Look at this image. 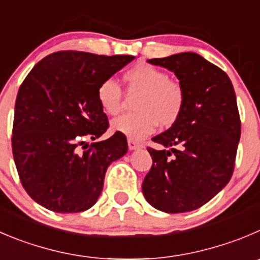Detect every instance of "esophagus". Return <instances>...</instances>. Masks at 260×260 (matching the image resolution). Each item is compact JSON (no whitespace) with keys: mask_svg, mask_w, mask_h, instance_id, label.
Instances as JSON below:
<instances>
[{"mask_svg":"<svg viewBox=\"0 0 260 260\" xmlns=\"http://www.w3.org/2000/svg\"><path fill=\"white\" fill-rule=\"evenodd\" d=\"M127 145H128V149L130 150H135V149H139V148H142V144L138 142H135L134 139H127Z\"/></svg>","mask_w":260,"mask_h":260,"instance_id":"34e87169","label":"esophagus"}]
</instances>
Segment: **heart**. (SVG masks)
<instances>
[{
	"instance_id": "1",
	"label": "heart",
	"mask_w": 260,
	"mask_h": 260,
	"mask_svg": "<svg viewBox=\"0 0 260 260\" xmlns=\"http://www.w3.org/2000/svg\"><path fill=\"white\" fill-rule=\"evenodd\" d=\"M128 93H139L135 101L137 112L121 116L112 121L115 132L130 139H142L152 134L158 123L171 127L179 121L185 107V90L181 84L160 69L149 63H138L123 74ZM97 100L110 116H117L123 108V91L112 78L101 81Z\"/></svg>"
}]
</instances>
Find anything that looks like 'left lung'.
I'll use <instances>...</instances> for the list:
<instances>
[{
    "label": "left lung",
    "instance_id": "obj_1",
    "mask_svg": "<svg viewBox=\"0 0 260 260\" xmlns=\"http://www.w3.org/2000/svg\"><path fill=\"white\" fill-rule=\"evenodd\" d=\"M169 69L185 90L179 121L148 148L153 165L143 181L150 206L166 213L200 208L232 176L241 134L234 86L227 74L200 54L184 52L148 60Z\"/></svg>",
    "mask_w": 260,
    "mask_h": 260
}]
</instances>
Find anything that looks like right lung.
<instances>
[{
  "instance_id": "right-lung-1",
  "label": "right lung",
  "mask_w": 260,
  "mask_h": 260,
  "mask_svg": "<svg viewBox=\"0 0 260 260\" xmlns=\"http://www.w3.org/2000/svg\"><path fill=\"white\" fill-rule=\"evenodd\" d=\"M133 60L128 54L54 52L39 61L20 85L12 154L21 185L42 207L78 213L97 203L108 166L127 152L121 133L95 142L108 128L97 88ZM84 139L95 143L80 148Z\"/></svg>"
}]
</instances>
